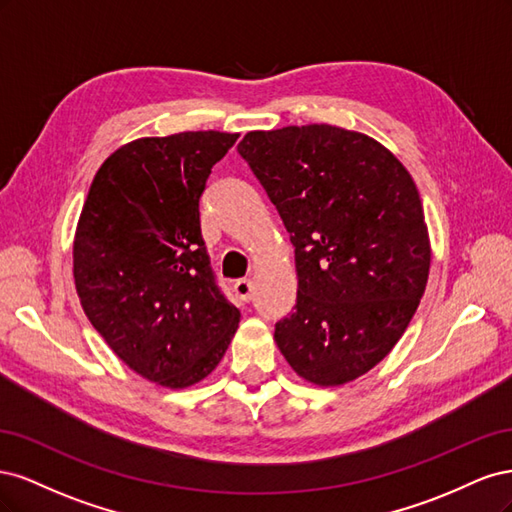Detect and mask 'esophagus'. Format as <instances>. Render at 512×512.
Returning a JSON list of instances; mask_svg holds the SVG:
<instances>
[{"instance_id": "obj_1", "label": "esophagus", "mask_w": 512, "mask_h": 512, "mask_svg": "<svg viewBox=\"0 0 512 512\" xmlns=\"http://www.w3.org/2000/svg\"><path fill=\"white\" fill-rule=\"evenodd\" d=\"M232 288H235V294H237L241 301H245V303L252 301V297H254V284L250 280H237Z\"/></svg>"}]
</instances>
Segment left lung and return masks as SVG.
<instances>
[{
	"label": "left lung",
	"instance_id": "left-lung-1",
	"mask_svg": "<svg viewBox=\"0 0 512 512\" xmlns=\"http://www.w3.org/2000/svg\"><path fill=\"white\" fill-rule=\"evenodd\" d=\"M237 149L294 245L297 305L275 324L277 348L316 386L367 374L408 329L429 277L406 166L376 138L329 123L254 130Z\"/></svg>",
	"mask_w": 512,
	"mask_h": 512
}]
</instances>
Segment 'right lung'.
Returning <instances> with one entry per match:
<instances>
[{
	"instance_id": "1",
	"label": "right lung",
	"mask_w": 512,
	"mask_h": 512,
	"mask_svg": "<svg viewBox=\"0 0 512 512\" xmlns=\"http://www.w3.org/2000/svg\"><path fill=\"white\" fill-rule=\"evenodd\" d=\"M239 134L179 132L119 147L91 181L74 235V284L94 329L138 376L188 389L239 327L209 267L198 203Z\"/></svg>"
}]
</instances>
